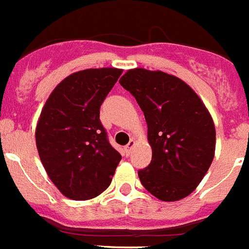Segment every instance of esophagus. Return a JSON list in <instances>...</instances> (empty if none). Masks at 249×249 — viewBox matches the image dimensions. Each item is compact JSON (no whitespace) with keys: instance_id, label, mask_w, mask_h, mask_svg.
<instances>
[{"instance_id":"34e87169","label":"esophagus","mask_w":249,"mask_h":249,"mask_svg":"<svg viewBox=\"0 0 249 249\" xmlns=\"http://www.w3.org/2000/svg\"><path fill=\"white\" fill-rule=\"evenodd\" d=\"M134 145H136V142H134L133 140L129 141L128 144L126 145V152H127V154H131L132 150H133V148H134Z\"/></svg>"}]
</instances>
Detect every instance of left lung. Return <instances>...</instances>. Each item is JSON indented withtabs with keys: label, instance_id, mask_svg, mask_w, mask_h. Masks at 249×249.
<instances>
[{
	"label": "left lung",
	"instance_id": "1",
	"mask_svg": "<svg viewBox=\"0 0 249 249\" xmlns=\"http://www.w3.org/2000/svg\"><path fill=\"white\" fill-rule=\"evenodd\" d=\"M144 113L152 160L138 172L142 185L161 201L190 195L215 156L216 131L195 91L179 77L137 68L120 79Z\"/></svg>",
	"mask_w": 249,
	"mask_h": 249
}]
</instances>
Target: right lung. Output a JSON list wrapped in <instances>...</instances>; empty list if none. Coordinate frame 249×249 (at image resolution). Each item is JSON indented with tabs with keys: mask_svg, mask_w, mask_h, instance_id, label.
Instances as JSON below:
<instances>
[{
	"mask_svg": "<svg viewBox=\"0 0 249 249\" xmlns=\"http://www.w3.org/2000/svg\"><path fill=\"white\" fill-rule=\"evenodd\" d=\"M121 74L116 68L74 72L43 107L36 149L48 177L69 199L89 200L106 190L122 158L100 121V107Z\"/></svg>",
	"mask_w": 249,
	"mask_h": 249,
	"instance_id": "add662e5",
	"label": "right lung"
}]
</instances>
